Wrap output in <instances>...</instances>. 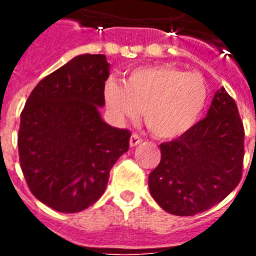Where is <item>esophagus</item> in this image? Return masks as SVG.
<instances>
[{"instance_id":"34e87169","label":"esophagus","mask_w":256,"mask_h":256,"mask_svg":"<svg viewBox=\"0 0 256 256\" xmlns=\"http://www.w3.org/2000/svg\"><path fill=\"white\" fill-rule=\"evenodd\" d=\"M142 142V138L140 137L138 134H133L132 137H130V146H137Z\"/></svg>"}]
</instances>
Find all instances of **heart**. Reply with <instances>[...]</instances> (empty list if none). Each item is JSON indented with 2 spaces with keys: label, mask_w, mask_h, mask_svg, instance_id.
<instances>
[{
  "label": "heart",
  "mask_w": 256,
  "mask_h": 256,
  "mask_svg": "<svg viewBox=\"0 0 256 256\" xmlns=\"http://www.w3.org/2000/svg\"><path fill=\"white\" fill-rule=\"evenodd\" d=\"M208 97L204 79L196 72L156 66L138 68L124 84L108 80L104 100L118 122L136 120L144 111V122L156 137H181L198 123Z\"/></svg>",
  "instance_id": "b5f03b06"
}]
</instances>
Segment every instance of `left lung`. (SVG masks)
I'll return each mask as SVG.
<instances>
[{
  "label": "left lung",
  "mask_w": 256,
  "mask_h": 256,
  "mask_svg": "<svg viewBox=\"0 0 256 256\" xmlns=\"http://www.w3.org/2000/svg\"><path fill=\"white\" fill-rule=\"evenodd\" d=\"M160 152L148 185L164 211L190 216L222 202L242 180L244 128L234 100L224 88L216 90L207 116L163 142Z\"/></svg>",
  "instance_id": "left-lung-1"
}]
</instances>
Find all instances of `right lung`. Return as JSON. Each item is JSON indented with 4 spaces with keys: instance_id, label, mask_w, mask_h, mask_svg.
I'll use <instances>...</instances> for the list:
<instances>
[{
    "instance_id": "obj_1",
    "label": "right lung",
    "mask_w": 256,
    "mask_h": 256,
    "mask_svg": "<svg viewBox=\"0 0 256 256\" xmlns=\"http://www.w3.org/2000/svg\"><path fill=\"white\" fill-rule=\"evenodd\" d=\"M111 64L79 54L31 92L20 115V166L31 193L60 212H79L106 192L115 162L128 150L130 132L102 120Z\"/></svg>"
}]
</instances>
